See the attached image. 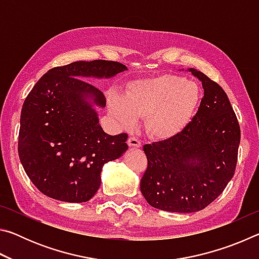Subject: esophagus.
I'll list each match as a JSON object with an SVG mask.
<instances>
[{
    "label": "esophagus",
    "mask_w": 259,
    "mask_h": 259,
    "mask_svg": "<svg viewBox=\"0 0 259 259\" xmlns=\"http://www.w3.org/2000/svg\"><path fill=\"white\" fill-rule=\"evenodd\" d=\"M128 145L130 147H135V148H140L142 147V143H140V140L136 137H130L128 139Z\"/></svg>",
    "instance_id": "esophagus-1"
}]
</instances>
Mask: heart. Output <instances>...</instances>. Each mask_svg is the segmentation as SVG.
I'll list each match as a JSON object with an SVG mask.
<instances>
[{"mask_svg": "<svg viewBox=\"0 0 259 259\" xmlns=\"http://www.w3.org/2000/svg\"><path fill=\"white\" fill-rule=\"evenodd\" d=\"M201 99L193 81L171 74L139 78L126 84L124 95L108 97L112 115L124 126H133L145 116V130L153 138L169 139L191 120Z\"/></svg>", "mask_w": 259, "mask_h": 259, "instance_id": "heart-1", "label": "heart"}]
</instances>
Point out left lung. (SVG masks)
<instances>
[{
	"mask_svg": "<svg viewBox=\"0 0 259 259\" xmlns=\"http://www.w3.org/2000/svg\"><path fill=\"white\" fill-rule=\"evenodd\" d=\"M204 89L198 112L182 133L144 145L148 165L140 181L144 198L156 209L190 213L222 194L235 171L240 126L222 87L188 68Z\"/></svg>",
	"mask_w": 259,
	"mask_h": 259,
	"instance_id": "1",
	"label": "left lung"
}]
</instances>
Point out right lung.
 I'll return each instance as SVG.
<instances>
[{
  "label": "right lung",
  "instance_id": "add662e5",
  "mask_svg": "<svg viewBox=\"0 0 259 259\" xmlns=\"http://www.w3.org/2000/svg\"><path fill=\"white\" fill-rule=\"evenodd\" d=\"M126 66L116 61H75L48 71L25 99L18 153L25 172L49 198L89 201L100 186L104 164L128 150V135L111 136L99 123L103 91L85 78H112Z\"/></svg>",
  "mask_w": 259,
  "mask_h": 259
}]
</instances>
